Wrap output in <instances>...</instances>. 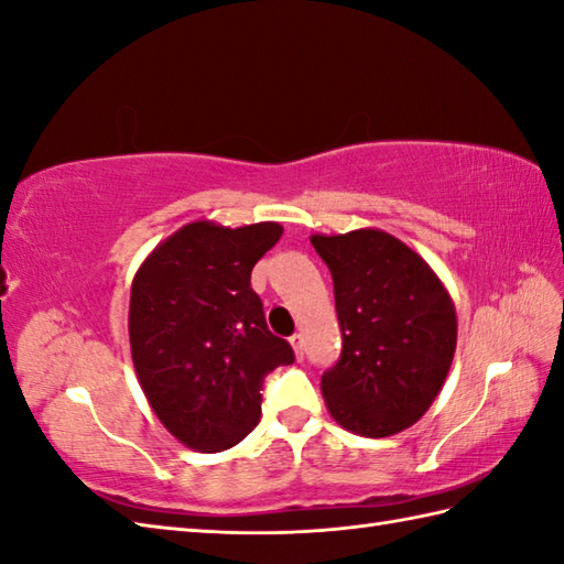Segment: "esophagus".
Instances as JSON below:
<instances>
[{
	"mask_svg": "<svg viewBox=\"0 0 564 564\" xmlns=\"http://www.w3.org/2000/svg\"><path fill=\"white\" fill-rule=\"evenodd\" d=\"M291 346H293L297 361H303V356H305V339H303V334H293V337H291Z\"/></svg>",
	"mask_w": 564,
	"mask_h": 564,
	"instance_id": "34e87169",
	"label": "esophagus"
}]
</instances>
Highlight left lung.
I'll return each instance as SVG.
<instances>
[{
  "label": "left lung",
  "instance_id": "1",
  "mask_svg": "<svg viewBox=\"0 0 564 564\" xmlns=\"http://www.w3.org/2000/svg\"><path fill=\"white\" fill-rule=\"evenodd\" d=\"M334 281L341 356L322 376L334 422L358 436L410 429L436 400L458 319L446 285L414 249L376 227L313 235Z\"/></svg>",
  "mask_w": 564,
  "mask_h": 564
}]
</instances>
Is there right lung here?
<instances>
[{"mask_svg":"<svg viewBox=\"0 0 564 564\" xmlns=\"http://www.w3.org/2000/svg\"><path fill=\"white\" fill-rule=\"evenodd\" d=\"M279 223H188L142 261L130 289L128 334L140 388L184 446L218 453L259 424L261 386L295 361L273 337L251 269L279 242Z\"/></svg>","mask_w":564,"mask_h":564,"instance_id":"right-lung-1","label":"right lung"}]
</instances>
